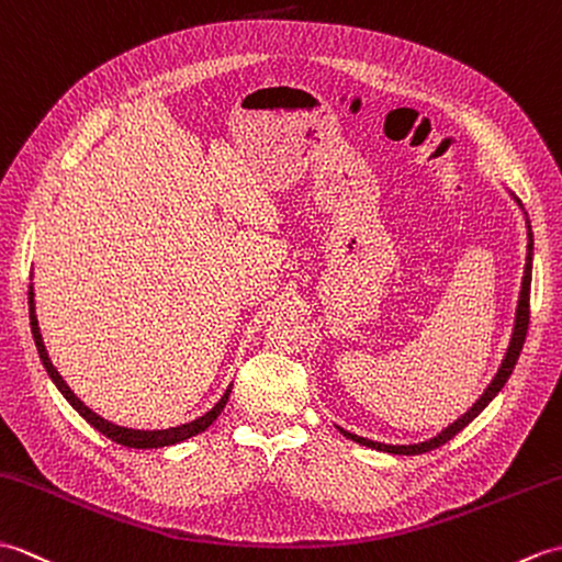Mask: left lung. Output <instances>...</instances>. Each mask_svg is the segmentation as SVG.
Listing matches in <instances>:
<instances>
[{
  "mask_svg": "<svg viewBox=\"0 0 562 562\" xmlns=\"http://www.w3.org/2000/svg\"><path fill=\"white\" fill-rule=\"evenodd\" d=\"M513 196H515V194H513ZM515 202L519 204V209H525V206H521V202H519L517 196H515ZM527 231H529L527 265H525V277H521V291H519V303H517V315H515L513 339H509L507 353H505V358H503L501 368H497L495 378L491 380V384H488V386H485V392L476 398V404H473V406L467 411L464 416L457 418V420L452 423V426H447L442 432L435 435V438H430V440H426V442H418V445H384V442H375V440L360 438V435H356V432H348V430H344V428L336 426V428H339V432L344 435V438L353 440V442L363 445V447H372V450L386 452V454H423V452H430V450H435V447L445 445L447 440H452L459 430H464V428L469 426V423H471L473 418H476L485 406H488V404L493 402V398L497 396V392H501L503 386H505V382L509 380V375H513V370H515V366H517V358H519V353H521V346H525V339H527V329H529V291H531V255H533V240H531V226H529V218H527Z\"/></svg>",
  "mask_w": 562,
  "mask_h": 562,
  "instance_id": "left-lung-1",
  "label": "left lung"
}]
</instances>
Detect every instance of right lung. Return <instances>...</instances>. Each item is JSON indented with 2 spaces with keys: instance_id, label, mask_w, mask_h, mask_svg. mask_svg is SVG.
Masks as SVG:
<instances>
[{
  "instance_id": "add662e5",
  "label": "right lung",
  "mask_w": 562,
  "mask_h": 562,
  "mask_svg": "<svg viewBox=\"0 0 562 562\" xmlns=\"http://www.w3.org/2000/svg\"><path fill=\"white\" fill-rule=\"evenodd\" d=\"M33 283H31V289H29V313H31V331H33V341H35V348H37V356H41V360H43V366H45V370H47V375H49V380L55 382V386L57 390L61 392V396L67 398V402L74 406V411H77V414L86 420V423H91V426L98 430V432H103L108 440H112V442H117V445H124V447H134V450H158V447H170V445H178V442H182V440H190V438H194V435H199L202 430H206L211 423H214L218 416H221V411H223V406H226V402H228V394H231V386L226 390V394L221 396V402L209 411V414H204V416H199L196 420H192V423H182V426H178V428H168V430H132V428H122V426H115V423H110V420H105V418H101L98 414H93V411L86 406L81 398L74 394L71 390H69V384L61 380V375L57 372V368L53 366V360H49V356H47V348H45V344H43V336H41V327H37V317H35V301H33Z\"/></svg>"
}]
</instances>
